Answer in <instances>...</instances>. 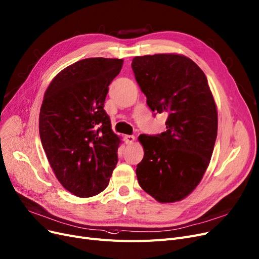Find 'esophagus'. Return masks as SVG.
<instances>
[{
	"mask_svg": "<svg viewBox=\"0 0 259 259\" xmlns=\"http://www.w3.org/2000/svg\"><path fill=\"white\" fill-rule=\"evenodd\" d=\"M125 138H126V142H127L128 144H132V143H134V141H135V136L128 135V136H126Z\"/></svg>",
	"mask_w": 259,
	"mask_h": 259,
	"instance_id": "1",
	"label": "esophagus"
}]
</instances>
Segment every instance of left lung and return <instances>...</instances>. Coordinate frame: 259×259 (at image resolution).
Returning <instances> with one entry per match:
<instances>
[{
    "label": "left lung",
    "instance_id": "obj_1",
    "mask_svg": "<svg viewBox=\"0 0 259 259\" xmlns=\"http://www.w3.org/2000/svg\"><path fill=\"white\" fill-rule=\"evenodd\" d=\"M132 69L153 111L167 112V131L140 135L144 151L136 174L140 187L159 203L182 201L208 168L218 132V110L204 72L187 56H136Z\"/></svg>",
    "mask_w": 259,
    "mask_h": 259
}]
</instances>
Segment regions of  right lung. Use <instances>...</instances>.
<instances>
[{
    "label": "right lung",
    "instance_id": "obj_1",
    "mask_svg": "<svg viewBox=\"0 0 259 259\" xmlns=\"http://www.w3.org/2000/svg\"><path fill=\"white\" fill-rule=\"evenodd\" d=\"M123 59L78 60L52 79L39 113V134L56 179L72 194L104 190L118 162L121 137L104 110L108 86Z\"/></svg>",
    "mask_w": 259,
    "mask_h": 259
}]
</instances>
